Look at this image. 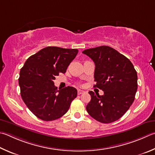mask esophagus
<instances>
[{
	"mask_svg": "<svg viewBox=\"0 0 155 155\" xmlns=\"http://www.w3.org/2000/svg\"><path fill=\"white\" fill-rule=\"evenodd\" d=\"M84 92L83 90H81V89H78V95H81V94H84Z\"/></svg>",
	"mask_w": 155,
	"mask_h": 155,
	"instance_id": "esophagus-1",
	"label": "esophagus"
}]
</instances>
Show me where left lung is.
Masks as SVG:
<instances>
[{
	"label": "left lung",
	"mask_w": 155,
	"mask_h": 155,
	"mask_svg": "<svg viewBox=\"0 0 155 155\" xmlns=\"http://www.w3.org/2000/svg\"><path fill=\"white\" fill-rule=\"evenodd\" d=\"M95 63V87L104 91L95 95L89 91L91 101L86 106L91 117L103 123L119 119L133 104L137 89V75L132 63L125 55L108 46L85 49Z\"/></svg>",
	"instance_id": "1"
}]
</instances>
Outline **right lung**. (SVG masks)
I'll return each instance as SVG.
<instances>
[{"label": "right lung", "instance_id": "obj_1", "mask_svg": "<svg viewBox=\"0 0 155 155\" xmlns=\"http://www.w3.org/2000/svg\"><path fill=\"white\" fill-rule=\"evenodd\" d=\"M78 49L47 47L31 55L19 72L21 96L32 113L45 121L56 120L65 114L77 90L66 87L58 90L53 80L59 73H65Z\"/></svg>", "mask_w": 155, "mask_h": 155}]
</instances>
